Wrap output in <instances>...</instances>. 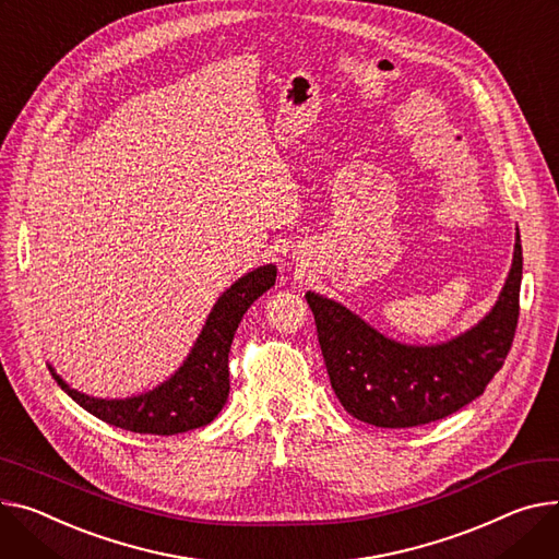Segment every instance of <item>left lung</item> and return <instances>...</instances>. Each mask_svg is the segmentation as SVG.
Listing matches in <instances>:
<instances>
[{"mask_svg": "<svg viewBox=\"0 0 559 559\" xmlns=\"http://www.w3.org/2000/svg\"><path fill=\"white\" fill-rule=\"evenodd\" d=\"M522 238L492 312L461 337L436 346H406L370 328L342 304L308 292L317 337L334 395L346 412L384 429L448 418L486 391L503 366L519 319Z\"/></svg>", "mask_w": 559, "mask_h": 559, "instance_id": "left-lung-1", "label": "left lung"}]
</instances>
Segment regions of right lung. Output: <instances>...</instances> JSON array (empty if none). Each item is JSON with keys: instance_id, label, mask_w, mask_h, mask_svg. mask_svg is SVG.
<instances>
[{"instance_id": "obj_1", "label": "right lung", "mask_w": 559, "mask_h": 559, "mask_svg": "<svg viewBox=\"0 0 559 559\" xmlns=\"http://www.w3.org/2000/svg\"><path fill=\"white\" fill-rule=\"evenodd\" d=\"M276 281V267H258L238 278L213 306L200 337L177 373L157 389L126 397L100 400L71 389L49 366L58 386L98 420L134 433L175 436L217 418L229 397V350L247 308Z\"/></svg>"}]
</instances>
